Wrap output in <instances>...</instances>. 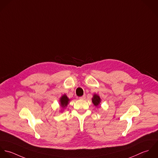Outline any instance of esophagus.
<instances>
[{"label": "esophagus", "mask_w": 158, "mask_h": 158, "mask_svg": "<svg viewBox=\"0 0 158 158\" xmlns=\"http://www.w3.org/2000/svg\"><path fill=\"white\" fill-rule=\"evenodd\" d=\"M85 95H83L82 96H81V97H79V99H85Z\"/></svg>", "instance_id": "esophagus-1"}]
</instances>
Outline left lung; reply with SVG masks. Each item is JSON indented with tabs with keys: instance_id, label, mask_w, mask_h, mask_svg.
Listing matches in <instances>:
<instances>
[{
	"instance_id": "left-lung-1",
	"label": "left lung",
	"mask_w": 158,
	"mask_h": 158,
	"mask_svg": "<svg viewBox=\"0 0 158 158\" xmlns=\"http://www.w3.org/2000/svg\"><path fill=\"white\" fill-rule=\"evenodd\" d=\"M92 101V102L94 104V106L96 107H98L99 106L101 102V99L99 96L96 94H95L93 96Z\"/></svg>"
}]
</instances>
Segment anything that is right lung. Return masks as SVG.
<instances>
[{
	"label": "right lung",
	"mask_w": 158,
	"mask_h": 158,
	"mask_svg": "<svg viewBox=\"0 0 158 158\" xmlns=\"http://www.w3.org/2000/svg\"><path fill=\"white\" fill-rule=\"evenodd\" d=\"M69 101H70V99L68 98V97L66 94H64L60 98L59 104H60V107H61V110H60L61 112H63V110L67 107Z\"/></svg>",
	"instance_id": "obj_1"
}]
</instances>
